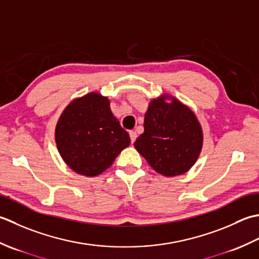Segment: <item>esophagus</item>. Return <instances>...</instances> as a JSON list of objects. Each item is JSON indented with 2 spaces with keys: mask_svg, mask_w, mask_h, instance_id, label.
<instances>
[{
  "mask_svg": "<svg viewBox=\"0 0 259 259\" xmlns=\"http://www.w3.org/2000/svg\"><path fill=\"white\" fill-rule=\"evenodd\" d=\"M130 137H131V142H132V143H134L135 140H136V137H137L136 132L131 131V132H130Z\"/></svg>",
  "mask_w": 259,
  "mask_h": 259,
  "instance_id": "esophagus-1",
  "label": "esophagus"
}]
</instances>
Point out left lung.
<instances>
[{"instance_id": "left-lung-1", "label": "left lung", "mask_w": 259, "mask_h": 259, "mask_svg": "<svg viewBox=\"0 0 259 259\" xmlns=\"http://www.w3.org/2000/svg\"><path fill=\"white\" fill-rule=\"evenodd\" d=\"M152 100L144 118V133L134 143L149 164L163 176L186 173L202 147V132L196 116L180 102Z\"/></svg>"}]
</instances>
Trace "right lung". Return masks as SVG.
I'll use <instances>...</instances> for the list:
<instances>
[{
	"instance_id": "right-lung-1",
	"label": "right lung",
	"mask_w": 259,
	"mask_h": 259,
	"mask_svg": "<svg viewBox=\"0 0 259 259\" xmlns=\"http://www.w3.org/2000/svg\"><path fill=\"white\" fill-rule=\"evenodd\" d=\"M130 142L128 133L110 112L108 99L95 93L68 105L56 127L58 151L81 176L104 172Z\"/></svg>"
}]
</instances>
